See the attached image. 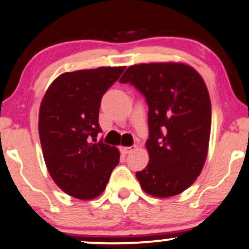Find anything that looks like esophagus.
Returning <instances> with one entry per match:
<instances>
[{
    "instance_id": "obj_1",
    "label": "esophagus",
    "mask_w": 249,
    "mask_h": 249,
    "mask_svg": "<svg viewBox=\"0 0 249 249\" xmlns=\"http://www.w3.org/2000/svg\"><path fill=\"white\" fill-rule=\"evenodd\" d=\"M134 148H136V146H130V147H127V146H122V147H121V151H122L123 154H128V153L132 152Z\"/></svg>"
}]
</instances>
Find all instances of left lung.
Instances as JSON below:
<instances>
[{
	"instance_id": "1",
	"label": "left lung",
	"mask_w": 249,
	"mask_h": 249,
	"mask_svg": "<svg viewBox=\"0 0 249 249\" xmlns=\"http://www.w3.org/2000/svg\"><path fill=\"white\" fill-rule=\"evenodd\" d=\"M121 83H130L148 105L147 166L137 172L142 191L168 198L187 190L201 173L208 152L212 108L200 73L179 62L128 67Z\"/></svg>"
}]
</instances>
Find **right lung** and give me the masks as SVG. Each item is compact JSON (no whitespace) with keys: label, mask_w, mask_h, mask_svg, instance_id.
I'll list each match as a JSON object with an SVG mask.
<instances>
[{"label":"right lung","mask_w":249,"mask_h":249,"mask_svg":"<svg viewBox=\"0 0 249 249\" xmlns=\"http://www.w3.org/2000/svg\"><path fill=\"white\" fill-rule=\"evenodd\" d=\"M125 67H101L59 75L39 107L38 133L51 178L81 200L103 193L119 162V150L97 142L102 97Z\"/></svg>","instance_id":"1"}]
</instances>
